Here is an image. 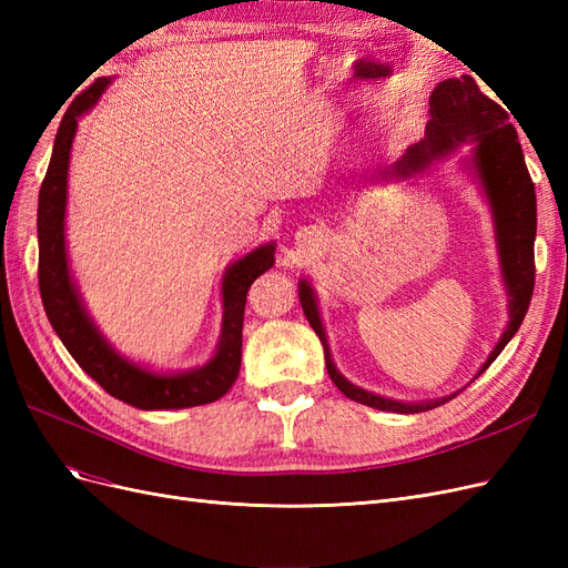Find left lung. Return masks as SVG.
<instances>
[{
	"mask_svg": "<svg viewBox=\"0 0 568 568\" xmlns=\"http://www.w3.org/2000/svg\"><path fill=\"white\" fill-rule=\"evenodd\" d=\"M428 106H432L428 109L432 120L426 125L424 140L409 146L403 153V159L379 170V178L376 180L390 182L419 175L434 161L450 156L459 144H474L471 161L467 168L474 170V175L478 178L480 186H484L486 199L490 203L497 255H500L503 280L509 296V324L493 353L488 355L484 367L478 369V374H484L493 365V359L503 353L511 336L519 332L530 305L532 284H536V255H532V242H536L538 227L536 186H532V180L528 175L517 128L509 123V113L497 101L480 92L471 75L450 78L436 84L432 99H428ZM298 298L307 322H311L324 346L326 372H329L332 382L346 398L384 412L417 415V412L434 409L453 400L457 395L453 393L448 398L426 403H398L351 384L334 365L329 343H326V334L320 320L315 291L305 280L298 282Z\"/></svg>",
	"mask_w": 568,
	"mask_h": 568,
	"instance_id": "1",
	"label": "left lung"
}]
</instances>
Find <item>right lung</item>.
I'll return each mask as SVG.
<instances>
[{
    "mask_svg": "<svg viewBox=\"0 0 568 568\" xmlns=\"http://www.w3.org/2000/svg\"><path fill=\"white\" fill-rule=\"evenodd\" d=\"M111 84V78H99L75 104L65 111L38 201V242H40V294L44 313L63 341L75 363L92 379L140 409H182L213 403L225 395L242 367V326L251 284L274 265V244H265L239 257L222 277V334L215 355L203 367L159 374L130 363L113 351L99 334L92 317L84 311L65 255V196L68 163L78 130V118L88 113Z\"/></svg>",
    "mask_w": 568,
    "mask_h": 568,
    "instance_id": "add662e5",
    "label": "right lung"
}]
</instances>
